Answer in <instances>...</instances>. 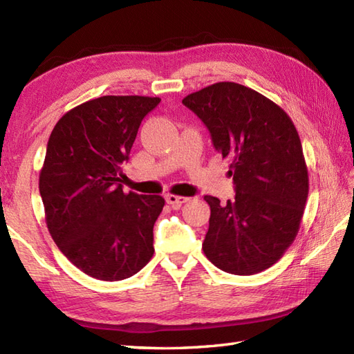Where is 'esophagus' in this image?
Instances as JSON below:
<instances>
[{
    "mask_svg": "<svg viewBox=\"0 0 354 354\" xmlns=\"http://www.w3.org/2000/svg\"><path fill=\"white\" fill-rule=\"evenodd\" d=\"M165 201H167V204H170L173 207H181L183 204L189 202L190 199L185 196H178V194H167V196H165Z\"/></svg>",
    "mask_w": 354,
    "mask_h": 354,
    "instance_id": "34e87169",
    "label": "esophagus"
}]
</instances>
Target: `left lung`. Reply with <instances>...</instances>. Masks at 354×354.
<instances>
[{"mask_svg":"<svg viewBox=\"0 0 354 354\" xmlns=\"http://www.w3.org/2000/svg\"><path fill=\"white\" fill-rule=\"evenodd\" d=\"M230 160L234 199L205 196L212 216L202 250L214 266L236 275L270 268L295 240L309 173L290 117L254 89L217 82L184 97Z\"/></svg>","mask_w":354,"mask_h":354,"instance_id":"obj_1","label":"left lung"}]
</instances>
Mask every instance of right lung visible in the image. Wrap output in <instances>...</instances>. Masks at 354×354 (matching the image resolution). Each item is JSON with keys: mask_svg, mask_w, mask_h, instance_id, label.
<instances>
[{"mask_svg": "<svg viewBox=\"0 0 354 354\" xmlns=\"http://www.w3.org/2000/svg\"><path fill=\"white\" fill-rule=\"evenodd\" d=\"M160 102L103 95L70 109L50 135L39 173L45 222L65 257L97 280L129 278L153 255V225L165 201L124 193L118 176L141 120Z\"/></svg>", "mask_w": 354, "mask_h": 354, "instance_id": "right-lung-1", "label": "right lung"}]
</instances>
